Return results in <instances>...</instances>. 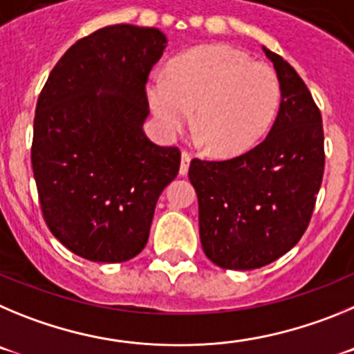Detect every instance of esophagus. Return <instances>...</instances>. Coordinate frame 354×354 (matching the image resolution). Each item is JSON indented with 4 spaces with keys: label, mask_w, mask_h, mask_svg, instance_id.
I'll return each instance as SVG.
<instances>
[{
    "label": "esophagus",
    "mask_w": 354,
    "mask_h": 354,
    "mask_svg": "<svg viewBox=\"0 0 354 354\" xmlns=\"http://www.w3.org/2000/svg\"><path fill=\"white\" fill-rule=\"evenodd\" d=\"M189 165H190V153L181 151V164H180L181 176H187V174H189Z\"/></svg>",
    "instance_id": "obj_1"
}]
</instances>
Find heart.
<instances>
[{"label":"heart","instance_id":"heart-1","mask_svg":"<svg viewBox=\"0 0 354 354\" xmlns=\"http://www.w3.org/2000/svg\"><path fill=\"white\" fill-rule=\"evenodd\" d=\"M146 100L165 139L189 125L218 157H234L252 148L268 130L280 100L272 66L250 62L248 54L225 44L194 47L151 74Z\"/></svg>","mask_w":354,"mask_h":354}]
</instances>
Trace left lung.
Wrapping results in <instances>:
<instances>
[{"mask_svg":"<svg viewBox=\"0 0 354 354\" xmlns=\"http://www.w3.org/2000/svg\"><path fill=\"white\" fill-rule=\"evenodd\" d=\"M280 84V106L261 145L231 160L194 158L206 257L227 270L266 266L289 252L307 229L324 171L321 113L296 70L263 47Z\"/></svg>","mask_w":354,"mask_h":354,"instance_id":"8db88e82","label":"left lung"}]
</instances>
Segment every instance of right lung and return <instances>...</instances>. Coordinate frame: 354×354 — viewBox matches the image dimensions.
I'll list each match as a JSON object with an SVG mask.
<instances>
[{"mask_svg":"<svg viewBox=\"0 0 354 354\" xmlns=\"http://www.w3.org/2000/svg\"><path fill=\"white\" fill-rule=\"evenodd\" d=\"M167 37L114 24L62 56L37 102L31 164L44 218L68 250L123 263L145 248L180 149L145 133L146 81Z\"/></svg>","mask_w":354,"mask_h":354,"instance_id":"1","label":"right lung"}]
</instances>
